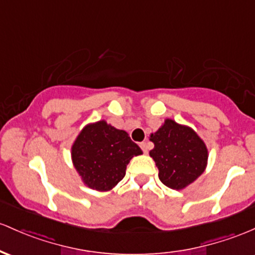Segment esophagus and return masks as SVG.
I'll use <instances>...</instances> for the list:
<instances>
[{"mask_svg":"<svg viewBox=\"0 0 255 255\" xmlns=\"http://www.w3.org/2000/svg\"><path fill=\"white\" fill-rule=\"evenodd\" d=\"M139 145H140L142 152L147 153V150H149V146H147V142H146V141H142V142H140V144H139Z\"/></svg>","mask_w":255,"mask_h":255,"instance_id":"esophagus-1","label":"esophagus"}]
</instances>
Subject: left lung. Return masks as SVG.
Returning <instances> with one entry per match:
<instances>
[{
	"mask_svg": "<svg viewBox=\"0 0 255 255\" xmlns=\"http://www.w3.org/2000/svg\"><path fill=\"white\" fill-rule=\"evenodd\" d=\"M150 140L155 144L150 156L166 186L181 190L205 172L208 151L191 128L166 120L157 132L151 134Z\"/></svg>",
	"mask_w": 255,
	"mask_h": 255,
	"instance_id": "1",
	"label": "left lung"
}]
</instances>
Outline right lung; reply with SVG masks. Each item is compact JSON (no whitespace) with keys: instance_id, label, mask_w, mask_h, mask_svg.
I'll use <instances>...</instances> for the list:
<instances>
[{"instance_id":"1","label":"right lung","mask_w":255,"mask_h":255,"mask_svg":"<svg viewBox=\"0 0 255 255\" xmlns=\"http://www.w3.org/2000/svg\"><path fill=\"white\" fill-rule=\"evenodd\" d=\"M72 162L83 183L108 191L122 180L133 156L142 151L125 130L105 121L87 126L72 145Z\"/></svg>"}]
</instances>
